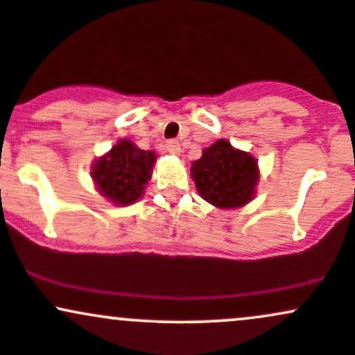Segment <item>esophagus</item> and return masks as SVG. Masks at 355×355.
Returning a JSON list of instances; mask_svg holds the SVG:
<instances>
[{
  "mask_svg": "<svg viewBox=\"0 0 355 355\" xmlns=\"http://www.w3.org/2000/svg\"><path fill=\"white\" fill-rule=\"evenodd\" d=\"M166 150L173 155L181 154V146H179L178 140H167L166 142Z\"/></svg>",
  "mask_w": 355,
  "mask_h": 355,
  "instance_id": "obj_1",
  "label": "esophagus"
}]
</instances>
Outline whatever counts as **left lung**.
I'll list each match as a JSON object with an SVG mask.
<instances>
[{
	"label": "left lung",
	"mask_w": 355,
	"mask_h": 355,
	"mask_svg": "<svg viewBox=\"0 0 355 355\" xmlns=\"http://www.w3.org/2000/svg\"><path fill=\"white\" fill-rule=\"evenodd\" d=\"M191 178L198 193L209 205L235 209L254 200L261 173L252 154L220 139L205 148L198 161H193Z\"/></svg>",
	"instance_id": "obj_1"
}]
</instances>
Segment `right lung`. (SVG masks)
<instances>
[{
	"instance_id": "right-lung-1",
	"label": "right lung",
	"mask_w": 355,
	"mask_h": 355,
	"mask_svg": "<svg viewBox=\"0 0 355 355\" xmlns=\"http://www.w3.org/2000/svg\"><path fill=\"white\" fill-rule=\"evenodd\" d=\"M157 155L142 150L128 139H120L91 166L94 186L110 203L128 207L146 193Z\"/></svg>"
}]
</instances>
